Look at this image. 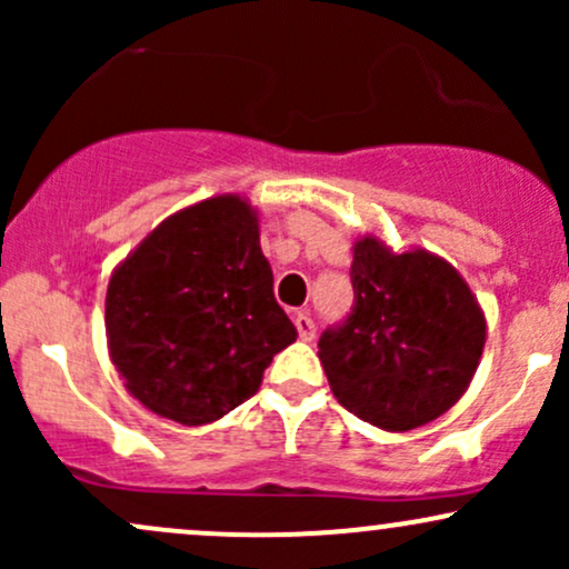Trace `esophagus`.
<instances>
[{
    "label": "esophagus",
    "instance_id": "34e87169",
    "mask_svg": "<svg viewBox=\"0 0 569 569\" xmlns=\"http://www.w3.org/2000/svg\"><path fill=\"white\" fill-rule=\"evenodd\" d=\"M293 326H297L299 337H302L305 342H310V339L316 337V323H312V318L307 316V312H297V316H293Z\"/></svg>",
    "mask_w": 569,
    "mask_h": 569
}]
</instances>
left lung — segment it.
<instances>
[{
  "label": "left lung",
  "mask_w": 569,
  "mask_h": 569,
  "mask_svg": "<svg viewBox=\"0 0 569 569\" xmlns=\"http://www.w3.org/2000/svg\"><path fill=\"white\" fill-rule=\"evenodd\" d=\"M350 316L318 339L331 393L363 422L403 433L441 417L471 385L487 318L447 259L396 253L375 234L352 246Z\"/></svg>",
  "instance_id": "8db88e82"
}]
</instances>
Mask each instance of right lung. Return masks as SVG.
I'll return each mask as SVG.
<instances>
[{
	"mask_svg": "<svg viewBox=\"0 0 569 569\" xmlns=\"http://www.w3.org/2000/svg\"><path fill=\"white\" fill-rule=\"evenodd\" d=\"M103 323L128 393L181 426L230 415L297 339L272 293L257 208L240 194L160 221L114 267Z\"/></svg>",
	"mask_w": 569,
	"mask_h": 569,
	"instance_id": "1",
	"label": "right lung"
}]
</instances>
